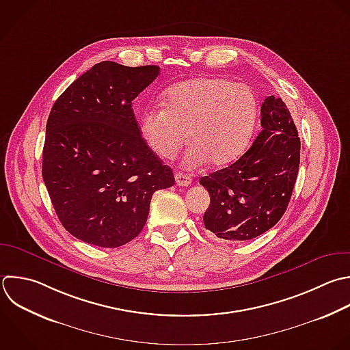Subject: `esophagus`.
Returning <instances> with one entry per match:
<instances>
[{
	"mask_svg": "<svg viewBox=\"0 0 350 350\" xmlns=\"http://www.w3.org/2000/svg\"><path fill=\"white\" fill-rule=\"evenodd\" d=\"M175 180H176V185H178V186H190L193 179L190 178V175H186V174H183V172H176Z\"/></svg>",
	"mask_w": 350,
	"mask_h": 350,
	"instance_id": "esophagus-1",
	"label": "esophagus"
}]
</instances>
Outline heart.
Masks as SVG:
<instances>
[{
	"label": "heart",
	"instance_id": "b5f03b06",
	"mask_svg": "<svg viewBox=\"0 0 350 350\" xmlns=\"http://www.w3.org/2000/svg\"><path fill=\"white\" fill-rule=\"evenodd\" d=\"M164 107L141 115V133L161 159H172L187 141L183 163L194 168L224 167L249 146L258 118L252 89L224 78H194L165 90Z\"/></svg>",
	"mask_w": 350,
	"mask_h": 350
}]
</instances>
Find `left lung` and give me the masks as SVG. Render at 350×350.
<instances>
[{"instance_id": "1", "label": "left lung", "mask_w": 350, "mask_h": 350, "mask_svg": "<svg viewBox=\"0 0 350 350\" xmlns=\"http://www.w3.org/2000/svg\"><path fill=\"white\" fill-rule=\"evenodd\" d=\"M261 127L253 145L235 163L200 179L211 196L204 224L217 238L253 239L273 227L288 205L301 142L282 98L264 100Z\"/></svg>"}]
</instances>
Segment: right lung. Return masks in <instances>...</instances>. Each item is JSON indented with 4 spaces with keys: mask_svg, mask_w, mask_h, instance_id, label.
<instances>
[{
    "mask_svg": "<svg viewBox=\"0 0 350 350\" xmlns=\"http://www.w3.org/2000/svg\"><path fill=\"white\" fill-rule=\"evenodd\" d=\"M157 66L101 62L56 100L46 123L42 178L63 227L75 238L118 247L144 228L154 191L172 170L141 137L133 100Z\"/></svg>",
    "mask_w": 350,
    "mask_h": 350,
    "instance_id": "1",
    "label": "right lung"
}]
</instances>
